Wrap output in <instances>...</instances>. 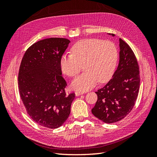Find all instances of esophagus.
I'll return each instance as SVG.
<instances>
[{"label": "esophagus", "instance_id": "obj_1", "mask_svg": "<svg viewBox=\"0 0 157 157\" xmlns=\"http://www.w3.org/2000/svg\"><path fill=\"white\" fill-rule=\"evenodd\" d=\"M84 92H79V91H77V92H75V96H80V95H82L83 94Z\"/></svg>", "mask_w": 157, "mask_h": 157}]
</instances>
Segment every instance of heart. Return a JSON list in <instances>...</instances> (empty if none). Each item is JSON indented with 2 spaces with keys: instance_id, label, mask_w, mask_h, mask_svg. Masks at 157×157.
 <instances>
[{
  "instance_id": "b5f03b06",
  "label": "heart",
  "mask_w": 157,
  "mask_h": 157,
  "mask_svg": "<svg viewBox=\"0 0 157 157\" xmlns=\"http://www.w3.org/2000/svg\"><path fill=\"white\" fill-rule=\"evenodd\" d=\"M72 54H65L60 59L63 73L74 77L84 66L85 71L73 80L71 86L80 91H87L99 81L105 82L111 78L118 59V50L111 41L97 39L80 40L73 46Z\"/></svg>"
}]
</instances>
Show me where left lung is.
Instances as JSON below:
<instances>
[{
    "label": "left lung",
    "instance_id": "1",
    "mask_svg": "<svg viewBox=\"0 0 157 157\" xmlns=\"http://www.w3.org/2000/svg\"><path fill=\"white\" fill-rule=\"evenodd\" d=\"M119 43L117 69L105 86L96 92L98 100L92 109L95 117L108 124L120 121L130 113L140 90V70L136 56L126 42L120 39Z\"/></svg>",
    "mask_w": 157,
    "mask_h": 157
}]
</instances>
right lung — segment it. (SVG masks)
<instances>
[{
    "mask_svg": "<svg viewBox=\"0 0 157 157\" xmlns=\"http://www.w3.org/2000/svg\"><path fill=\"white\" fill-rule=\"evenodd\" d=\"M70 40L50 38L38 41L23 56L18 73L20 97L28 115L48 128L63 125L71 112L75 93L67 94L60 59Z\"/></svg>",
    "mask_w": 157,
    "mask_h": 157,
    "instance_id": "add662e5",
    "label": "right lung"
}]
</instances>
